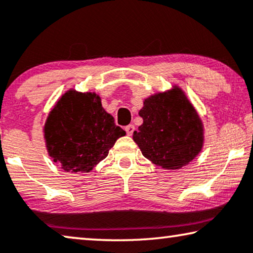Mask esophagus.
Instances as JSON below:
<instances>
[{
  "label": "esophagus",
  "instance_id": "esophagus-1",
  "mask_svg": "<svg viewBox=\"0 0 253 253\" xmlns=\"http://www.w3.org/2000/svg\"><path fill=\"white\" fill-rule=\"evenodd\" d=\"M134 131V126H132V124H129V126H126V132L127 135H132Z\"/></svg>",
  "mask_w": 253,
  "mask_h": 253
}]
</instances>
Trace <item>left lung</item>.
Returning a JSON list of instances; mask_svg holds the SVG:
<instances>
[{"instance_id": "8db88e82", "label": "left lung", "mask_w": 253, "mask_h": 253, "mask_svg": "<svg viewBox=\"0 0 253 253\" xmlns=\"http://www.w3.org/2000/svg\"><path fill=\"white\" fill-rule=\"evenodd\" d=\"M139 116L144 122L133 132V140L156 166L181 169L202 151V121L180 87L146 98Z\"/></svg>"}]
</instances>
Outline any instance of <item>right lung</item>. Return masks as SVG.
Instances as JSON below:
<instances>
[{"label": "right lung", "mask_w": 253, "mask_h": 253, "mask_svg": "<svg viewBox=\"0 0 253 253\" xmlns=\"http://www.w3.org/2000/svg\"><path fill=\"white\" fill-rule=\"evenodd\" d=\"M124 134L98 94L75 90L61 96L44 126L47 153L67 172H90Z\"/></svg>", "instance_id": "right-lung-1"}]
</instances>
